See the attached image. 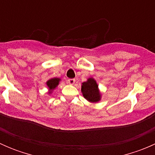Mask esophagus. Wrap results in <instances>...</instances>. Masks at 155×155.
Listing matches in <instances>:
<instances>
[{"mask_svg":"<svg viewBox=\"0 0 155 155\" xmlns=\"http://www.w3.org/2000/svg\"><path fill=\"white\" fill-rule=\"evenodd\" d=\"M68 83L70 84V85H73L75 83V79H70L68 80Z\"/></svg>","mask_w":155,"mask_h":155,"instance_id":"esophagus-1","label":"esophagus"}]
</instances>
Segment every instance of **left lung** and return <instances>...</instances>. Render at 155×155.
<instances>
[{
	"mask_svg": "<svg viewBox=\"0 0 155 155\" xmlns=\"http://www.w3.org/2000/svg\"><path fill=\"white\" fill-rule=\"evenodd\" d=\"M81 91L84 98L92 104L98 103L102 97L97 83L93 77H89L87 81L82 82Z\"/></svg>",
	"mask_w": 155,
	"mask_h": 155,
	"instance_id": "1",
	"label": "left lung"
}]
</instances>
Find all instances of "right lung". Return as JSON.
<instances>
[{
	"label": "right lung",
	"instance_id": "add662e5",
	"mask_svg": "<svg viewBox=\"0 0 155 155\" xmlns=\"http://www.w3.org/2000/svg\"><path fill=\"white\" fill-rule=\"evenodd\" d=\"M61 79H60V78H51V79H49L48 81H46V84L48 87V94H52L53 91L59 85V82H61Z\"/></svg>",
	"mask_w": 155,
	"mask_h": 155
}]
</instances>
